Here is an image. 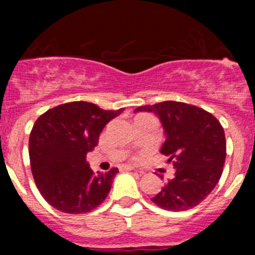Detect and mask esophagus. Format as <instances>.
<instances>
[{"mask_svg":"<svg viewBox=\"0 0 255 255\" xmlns=\"http://www.w3.org/2000/svg\"><path fill=\"white\" fill-rule=\"evenodd\" d=\"M120 170H124V171H131V170H134V167H132V166H130V164H121V166H120Z\"/></svg>","mask_w":255,"mask_h":255,"instance_id":"obj_1","label":"esophagus"}]
</instances>
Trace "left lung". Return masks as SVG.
I'll use <instances>...</instances> for the list:
<instances>
[{"label":"left lung","mask_w":255,"mask_h":255,"mask_svg":"<svg viewBox=\"0 0 255 255\" xmlns=\"http://www.w3.org/2000/svg\"><path fill=\"white\" fill-rule=\"evenodd\" d=\"M154 112L163 125L161 152L172 163L175 177L152 202L167 211L194 208L217 185L226 158V139L220 121L209 112L184 102L164 101L135 110Z\"/></svg>","instance_id":"1"}]
</instances>
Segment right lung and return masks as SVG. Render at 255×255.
Listing matches in <instances>:
<instances>
[{"label": "right lung", "instance_id": "right-lung-1", "mask_svg": "<svg viewBox=\"0 0 255 255\" xmlns=\"http://www.w3.org/2000/svg\"><path fill=\"white\" fill-rule=\"evenodd\" d=\"M124 111H106L89 102L56 106L38 117L29 138L35 185L52 207L64 213H87L107 198L116 167L94 173L87 153L94 149L107 123Z\"/></svg>", "mask_w": 255, "mask_h": 255}]
</instances>
